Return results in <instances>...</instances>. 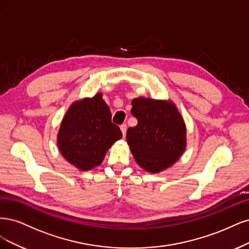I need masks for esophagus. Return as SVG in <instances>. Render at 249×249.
<instances>
[{"label":"esophagus","mask_w":249,"mask_h":249,"mask_svg":"<svg viewBox=\"0 0 249 249\" xmlns=\"http://www.w3.org/2000/svg\"><path fill=\"white\" fill-rule=\"evenodd\" d=\"M120 129H121L122 133H123V136L126 135V131H127V125L126 124H122L121 126H120Z\"/></svg>","instance_id":"esophagus-1"}]
</instances>
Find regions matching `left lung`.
Wrapping results in <instances>:
<instances>
[{
	"instance_id": "1",
	"label": "left lung",
	"mask_w": 249,
	"mask_h": 249,
	"mask_svg": "<svg viewBox=\"0 0 249 249\" xmlns=\"http://www.w3.org/2000/svg\"><path fill=\"white\" fill-rule=\"evenodd\" d=\"M131 114L138 125L129 127L126 139L138 164L150 173L173 165L186 148V127L172 101L139 97Z\"/></svg>"
}]
</instances>
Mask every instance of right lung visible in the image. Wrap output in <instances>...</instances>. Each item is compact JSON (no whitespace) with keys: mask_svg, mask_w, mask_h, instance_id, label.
Segmentation results:
<instances>
[{"mask_svg":"<svg viewBox=\"0 0 249 249\" xmlns=\"http://www.w3.org/2000/svg\"><path fill=\"white\" fill-rule=\"evenodd\" d=\"M122 138L120 128L111 123L107 104L97 93L71 104L58 133V146L68 162L81 171L99 165L113 143Z\"/></svg>","mask_w":249,"mask_h":249,"instance_id":"right-lung-1","label":"right lung"}]
</instances>
